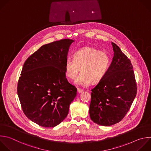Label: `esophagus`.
<instances>
[{"mask_svg": "<svg viewBox=\"0 0 151 151\" xmlns=\"http://www.w3.org/2000/svg\"><path fill=\"white\" fill-rule=\"evenodd\" d=\"M83 91V90L82 89H81V88H78V93H82V92Z\"/></svg>", "mask_w": 151, "mask_h": 151, "instance_id": "1", "label": "esophagus"}]
</instances>
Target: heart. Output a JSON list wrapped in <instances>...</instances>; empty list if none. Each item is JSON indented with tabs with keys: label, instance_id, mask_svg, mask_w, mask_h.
Wrapping results in <instances>:
<instances>
[{
	"label": "heart",
	"instance_id": "heart-1",
	"mask_svg": "<svg viewBox=\"0 0 151 151\" xmlns=\"http://www.w3.org/2000/svg\"><path fill=\"white\" fill-rule=\"evenodd\" d=\"M72 58H68L65 64L66 77L76 80L78 85L86 86L91 83H98L106 76L110 66V58L104 52L92 47H84L76 51Z\"/></svg>",
	"mask_w": 151,
	"mask_h": 151
}]
</instances>
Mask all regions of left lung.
Segmentation results:
<instances>
[{"label": "left lung", "instance_id": "8db88e82", "mask_svg": "<svg viewBox=\"0 0 151 151\" xmlns=\"http://www.w3.org/2000/svg\"><path fill=\"white\" fill-rule=\"evenodd\" d=\"M114 57L104 78L91 89V119L110 126L120 122L127 113L137 93V84L130 59L112 42Z\"/></svg>", "mask_w": 151, "mask_h": 151}]
</instances>
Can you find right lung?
Segmentation results:
<instances>
[{
	"instance_id": "add662e5",
	"label": "right lung",
	"mask_w": 151,
	"mask_h": 151,
	"mask_svg": "<svg viewBox=\"0 0 151 151\" xmlns=\"http://www.w3.org/2000/svg\"><path fill=\"white\" fill-rule=\"evenodd\" d=\"M63 39L45 44L25 62L17 93L22 109L31 121L45 127L59 124L77 94L66 79L65 64L70 45Z\"/></svg>"
}]
</instances>
